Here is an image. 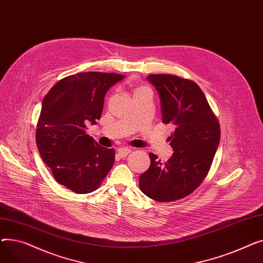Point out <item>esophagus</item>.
I'll return each mask as SVG.
<instances>
[{
  "label": "esophagus",
  "mask_w": 263,
  "mask_h": 263,
  "mask_svg": "<svg viewBox=\"0 0 263 263\" xmlns=\"http://www.w3.org/2000/svg\"><path fill=\"white\" fill-rule=\"evenodd\" d=\"M117 153H118V156L120 158H126L131 153V149H129L127 147H121V148L118 149Z\"/></svg>",
  "instance_id": "34e87169"
}]
</instances>
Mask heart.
Listing matches in <instances>:
<instances>
[{
  "mask_svg": "<svg viewBox=\"0 0 263 263\" xmlns=\"http://www.w3.org/2000/svg\"><path fill=\"white\" fill-rule=\"evenodd\" d=\"M141 90H146V88H144V87H142V88H139V89H137L136 91H141Z\"/></svg>",
  "mask_w": 263,
  "mask_h": 263,
  "instance_id": "b5f03b06",
  "label": "heart"
}]
</instances>
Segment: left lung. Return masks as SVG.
Segmentation results:
<instances>
[{
	"label": "left lung",
	"mask_w": 263,
	"mask_h": 263,
	"mask_svg": "<svg viewBox=\"0 0 263 263\" xmlns=\"http://www.w3.org/2000/svg\"><path fill=\"white\" fill-rule=\"evenodd\" d=\"M146 79L159 95L162 121L175 127L168 139L174 154L165 164L149 154L150 167L140 176V187L151 199L174 201L194 192L208 174L219 144V123L196 83L172 74Z\"/></svg>",
	"instance_id": "left-lung-1"
}]
</instances>
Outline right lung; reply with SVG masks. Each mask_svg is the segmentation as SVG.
I'll use <instances>...</instances> for the list:
<instances>
[{"label":"right lung","instance_id":"obj_1","mask_svg":"<svg viewBox=\"0 0 263 263\" xmlns=\"http://www.w3.org/2000/svg\"><path fill=\"white\" fill-rule=\"evenodd\" d=\"M123 79L92 71L69 76L43 100L36 131L39 154L57 181L78 194L95 191L114 164L115 150L101 147L85 128L100 119L106 91Z\"/></svg>","mask_w":263,"mask_h":263}]
</instances>
